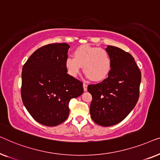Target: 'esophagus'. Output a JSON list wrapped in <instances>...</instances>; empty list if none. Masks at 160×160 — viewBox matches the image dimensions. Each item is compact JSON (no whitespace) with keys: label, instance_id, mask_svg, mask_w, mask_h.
I'll list each match as a JSON object with an SVG mask.
<instances>
[{"label":"esophagus","instance_id":"obj_1","mask_svg":"<svg viewBox=\"0 0 160 160\" xmlns=\"http://www.w3.org/2000/svg\"><path fill=\"white\" fill-rule=\"evenodd\" d=\"M87 88H88V85L84 83L83 84V89H84V91H87Z\"/></svg>","mask_w":160,"mask_h":160}]
</instances>
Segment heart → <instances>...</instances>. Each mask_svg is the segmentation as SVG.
<instances>
[{"instance_id":"b5f03b06","label":"heart","mask_w":160,"mask_h":160,"mask_svg":"<svg viewBox=\"0 0 160 160\" xmlns=\"http://www.w3.org/2000/svg\"><path fill=\"white\" fill-rule=\"evenodd\" d=\"M112 60L107 51L91 46L78 47L74 51V57H68L64 62L67 73L76 78L81 69L88 78L101 82L108 77L112 69Z\"/></svg>"}]
</instances>
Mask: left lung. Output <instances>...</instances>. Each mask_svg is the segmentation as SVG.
Returning <instances> with one entry per match:
<instances>
[{
	"instance_id": "1",
	"label": "left lung",
	"mask_w": 160,
	"mask_h": 160,
	"mask_svg": "<svg viewBox=\"0 0 160 160\" xmlns=\"http://www.w3.org/2000/svg\"><path fill=\"white\" fill-rule=\"evenodd\" d=\"M112 69L102 82L89 85L92 96L91 117L96 124L104 127L120 122L135 107L139 97L141 73L134 58L122 49L108 46Z\"/></svg>"
}]
</instances>
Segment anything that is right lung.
I'll list each match as a JSON object with an SVG mask.
<instances>
[{
    "instance_id": "1",
    "label": "right lung",
    "mask_w": 160,
    "mask_h": 160,
    "mask_svg": "<svg viewBox=\"0 0 160 160\" xmlns=\"http://www.w3.org/2000/svg\"><path fill=\"white\" fill-rule=\"evenodd\" d=\"M66 42L35 51L22 68L21 95L24 107L38 122L57 126L69 116V102L83 93L82 83L69 75L64 66Z\"/></svg>"
}]
</instances>
